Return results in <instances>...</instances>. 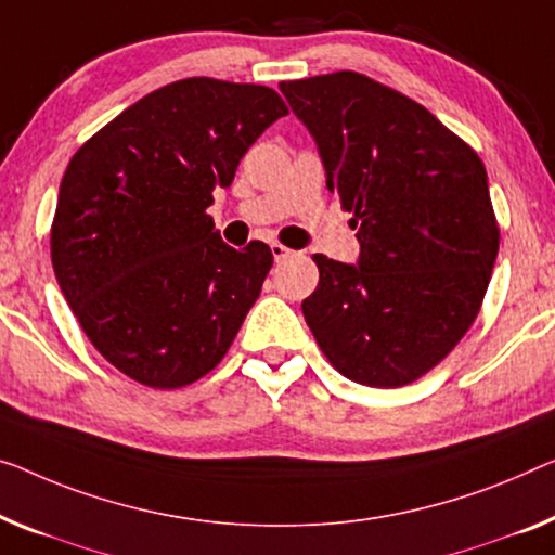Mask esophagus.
<instances>
[{"instance_id":"34e87169","label":"esophagus","mask_w":555,"mask_h":555,"mask_svg":"<svg viewBox=\"0 0 555 555\" xmlns=\"http://www.w3.org/2000/svg\"><path fill=\"white\" fill-rule=\"evenodd\" d=\"M271 254H274V259L276 261H286L288 256H294V251L288 249V246H284V244H279V242H274L271 244Z\"/></svg>"}]
</instances>
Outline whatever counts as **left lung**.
<instances>
[{
	"instance_id": "left-lung-1",
	"label": "left lung",
	"mask_w": 555,
	"mask_h": 555,
	"mask_svg": "<svg viewBox=\"0 0 555 555\" xmlns=\"http://www.w3.org/2000/svg\"><path fill=\"white\" fill-rule=\"evenodd\" d=\"M317 139L326 186L361 244L359 267L313 254L301 311L331 366L399 388L453 351L481 311L499 221L486 167L426 106L359 72L281 81Z\"/></svg>"
}]
</instances>
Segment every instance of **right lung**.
Wrapping results in <instances>:
<instances>
[{
  "label": "right lung",
  "mask_w": 555,
  "mask_h": 555,
  "mask_svg": "<svg viewBox=\"0 0 555 555\" xmlns=\"http://www.w3.org/2000/svg\"><path fill=\"white\" fill-rule=\"evenodd\" d=\"M288 109L274 89L189 77L139 99L77 149L52 221V267L94 349L149 388L219 366L274 254L221 242L206 214Z\"/></svg>",
  "instance_id": "obj_1"
}]
</instances>
